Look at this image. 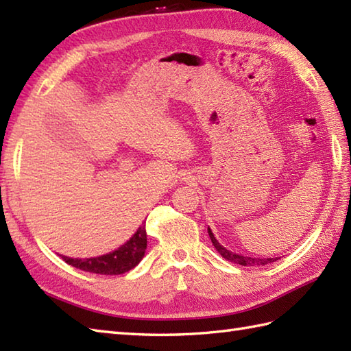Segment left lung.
Listing matches in <instances>:
<instances>
[{"label": "left lung", "instance_id": "8db88e82", "mask_svg": "<svg viewBox=\"0 0 351 351\" xmlns=\"http://www.w3.org/2000/svg\"><path fill=\"white\" fill-rule=\"evenodd\" d=\"M208 235H210L211 241H213V245L215 247V250H217L220 255L225 258L226 261H230V263L234 264H240V265H244V267H258V265H267V264H271L274 263V261H278L279 258H255V256H244V255H238V253L235 252H230L228 250L226 247H223V245L217 241V238L214 237L213 230L208 228Z\"/></svg>", "mask_w": 351, "mask_h": 351}]
</instances>
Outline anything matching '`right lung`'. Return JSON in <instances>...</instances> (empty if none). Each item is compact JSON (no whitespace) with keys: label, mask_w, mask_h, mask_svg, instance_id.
Segmentation results:
<instances>
[{"label":"right lung","mask_w":351,"mask_h":351,"mask_svg":"<svg viewBox=\"0 0 351 351\" xmlns=\"http://www.w3.org/2000/svg\"><path fill=\"white\" fill-rule=\"evenodd\" d=\"M147 238H146V225L143 223L128 241L123 243L121 247L116 250L106 253V255L95 256V258H69L63 256L66 264L83 271L95 273V274H123L132 270L134 267L143 259L146 253Z\"/></svg>","instance_id":"right-lung-1"}]
</instances>
